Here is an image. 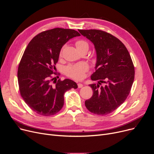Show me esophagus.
<instances>
[{"instance_id":"1","label":"esophagus","mask_w":154,"mask_h":154,"mask_svg":"<svg viewBox=\"0 0 154 154\" xmlns=\"http://www.w3.org/2000/svg\"><path fill=\"white\" fill-rule=\"evenodd\" d=\"M77 85H78V87H79V88H82V87L84 86L83 84H80V83H79V84H77Z\"/></svg>"}]
</instances>
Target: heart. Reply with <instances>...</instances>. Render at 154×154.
Returning <instances> with one entry per match:
<instances>
[{
    "instance_id": "b5f03b06",
    "label": "heart",
    "mask_w": 154,
    "mask_h": 154,
    "mask_svg": "<svg viewBox=\"0 0 154 154\" xmlns=\"http://www.w3.org/2000/svg\"><path fill=\"white\" fill-rule=\"evenodd\" d=\"M78 51L83 48H88V44L84 40H78L75 43ZM88 65L85 62H80L74 65H70L66 68V74L74 79L80 80L84 77L85 72L88 70Z\"/></svg>"
}]
</instances>
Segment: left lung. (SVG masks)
Wrapping results in <instances>:
<instances>
[{
	"mask_svg": "<svg viewBox=\"0 0 154 154\" xmlns=\"http://www.w3.org/2000/svg\"><path fill=\"white\" fill-rule=\"evenodd\" d=\"M94 45L97 60L90 84L92 97L85 100L86 108L94 114L104 116L117 109L127 99L132 86L134 66L127 48L119 39L100 30H79ZM103 83V86L100 85Z\"/></svg>",
	"mask_w": 154,
	"mask_h": 154,
	"instance_id": "8db88e82",
	"label": "left lung"
}]
</instances>
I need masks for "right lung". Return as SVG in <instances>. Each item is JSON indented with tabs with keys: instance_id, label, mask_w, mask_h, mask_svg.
Instances as JSON below:
<instances>
[{
	"instance_id": "add662e5",
	"label": "right lung",
	"mask_w": 154,
	"mask_h": 154,
	"mask_svg": "<svg viewBox=\"0 0 154 154\" xmlns=\"http://www.w3.org/2000/svg\"><path fill=\"white\" fill-rule=\"evenodd\" d=\"M75 30L55 28L38 34L31 40L20 62L17 77L22 97L37 114L51 116L59 112L63 95L77 84L70 79L52 81L55 65L62 47L72 38L80 36Z\"/></svg>"
}]
</instances>
